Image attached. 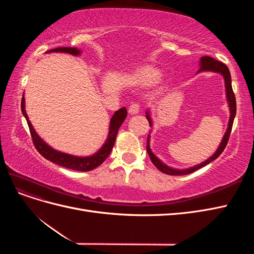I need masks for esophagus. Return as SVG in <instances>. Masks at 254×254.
Segmentation results:
<instances>
[{"instance_id": "esophagus-1", "label": "esophagus", "mask_w": 254, "mask_h": 254, "mask_svg": "<svg viewBox=\"0 0 254 254\" xmlns=\"http://www.w3.org/2000/svg\"><path fill=\"white\" fill-rule=\"evenodd\" d=\"M128 112L130 113V114H137L140 112V105L139 104H132V105H130V107H129V109H128Z\"/></svg>"}]
</instances>
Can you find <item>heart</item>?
<instances>
[{
  "instance_id": "heart-1",
  "label": "heart",
  "mask_w": 254,
  "mask_h": 254,
  "mask_svg": "<svg viewBox=\"0 0 254 254\" xmlns=\"http://www.w3.org/2000/svg\"><path fill=\"white\" fill-rule=\"evenodd\" d=\"M158 71L150 65H143L134 71L132 77L137 82L143 84H148L157 78Z\"/></svg>"
}]
</instances>
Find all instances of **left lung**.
<instances>
[{"label":"left lung","instance_id":"8db88e82","mask_svg":"<svg viewBox=\"0 0 254 254\" xmlns=\"http://www.w3.org/2000/svg\"><path fill=\"white\" fill-rule=\"evenodd\" d=\"M199 65H200V68H199L197 73L200 72H214V73H218L220 74L222 77H224L225 80V88H226V97H227V102H228V106H229V110H230V118H229V123H228V128L227 131L225 133V135L222 136V140L218 146V148L216 149L213 153V156H211L209 159L203 161L200 164L194 165L189 168H183V170H178V168H174L166 165L165 163H163L155 153L152 152V150L150 149V134H148L147 136V146H146V149H147V152L149 155V158L151 160V162L155 164V166L158 168L159 171H161L162 173L166 174V175H173V176H181V175H188L193 173L199 168H201L203 166H205L206 164L211 163L212 161H214L215 159H217L220 153L224 151V149L226 148V145L228 143L230 133H231L232 130V125H233V121L235 118L236 114V101H235V95L233 93L232 90V81H231V74H230L229 68L226 64H224L220 61L215 60L212 57L209 56H203L200 58V61H199ZM146 119L149 122L150 127H152V120L150 117V111L149 109L146 111ZM150 133V131H149Z\"/></svg>","mask_w":254,"mask_h":254}]
</instances>
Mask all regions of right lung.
Listing matches in <instances>:
<instances>
[{
	"mask_svg": "<svg viewBox=\"0 0 254 254\" xmlns=\"http://www.w3.org/2000/svg\"><path fill=\"white\" fill-rule=\"evenodd\" d=\"M47 53H66L73 56H79L81 54V51L75 48H58V49L50 50ZM21 110L23 115H24V118L27 121L30 135H32V139L36 149L39 151L45 159L51 161V162L58 164L60 166L70 168V170L79 171V172H89V171L94 170V168L101 165L104 161L108 158L113 148L115 139H117L119 129L127 117V109L125 107H123V108H121L120 110L115 111L110 120L108 136H107L106 142L103 144L102 147L99 148L95 153H93V155L87 156V157H78V156L70 155V153H65V152L54 149L47 142H44L41 137L38 135V133L36 132V130L32 125V123L29 122L28 115L25 111L24 94H23L22 102H21Z\"/></svg>",
	"mask_w": 254,
	"mask_h": 254,
	"instance_id": "right-lung-1",
	"label": "right lung"
}]
</instances>
